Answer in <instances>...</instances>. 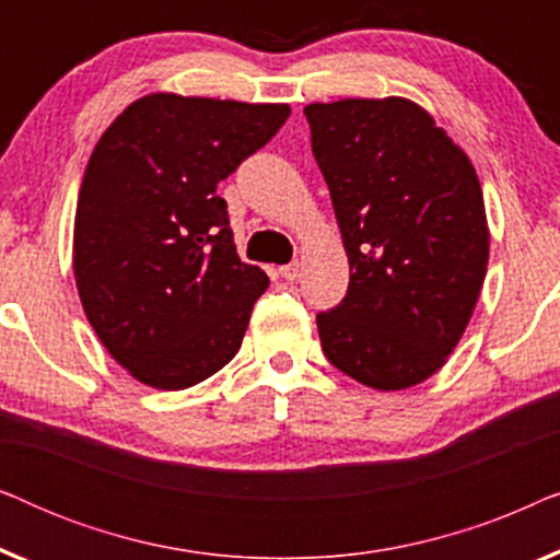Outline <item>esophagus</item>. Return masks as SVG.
Here are the masks:
<instances>
[{"label": "esophagus", "mask_w": 560, "mask_h": 560, "mask_svg": "<svg viewBox=\"0 0 560 560\" xmlns=\"http://www.w3.org/2000/svg\"><path fill=\"white\" fill-rule=\"evenodd\" d=\"M280 278L282 280H288V282H293V280H298V278H301V265H298V262H290V265H282L280 267Z\"/></svg>", "instance_id": "34e87169"}]
</instances>
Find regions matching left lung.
<instances>
[{"label": "left lung", "instance_id": "obj_1", "mask_svg": "<svg viewBox=\"0 0 560 560\" xmlns=\"http://www.w3.org/2000/svg\"><path fill=\"white\" fill-rule=\"evenodd\" d=\"M313 158L331 190L347 298L318 313L336 370L395 393L446 364L477 308L489 262L471 160L402 96L308 104Z\"/></svg>", "mask_w": 560, "mask_h": 560}]
</instances>
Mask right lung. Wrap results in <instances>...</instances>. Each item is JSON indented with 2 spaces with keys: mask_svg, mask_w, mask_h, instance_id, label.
I'll list each match as a JSON object with an SVG mask.
<instances>
[{
  "mask_svg": "<svg viewBox=\"0 0 560 560\" xmlns=\"http://www.w3.org/2000/svg\"><path fill=\"white\" fill-rule=\"evenodd\" d=\"M288 117V104L148 94L91 152L75 288L106 351L142 385L194 387L240 351L270 278L236 255L217 186Z\"/></svg>",
  "mask_w": 560,
  "mask_h": 560,
  "instance_id": "1",
  "label": "right lung"
}]
</instances>
